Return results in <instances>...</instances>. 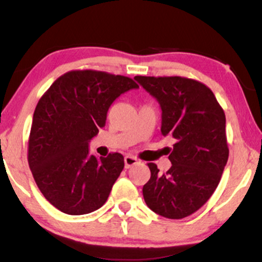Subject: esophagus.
I'll use <instances>...</instances> for the list:
<instances>
[{
	"mask_svg": "<svg viewBox=\"0 0 262 262\" xmlns=\"http://www.w3.org/2000/svg\"><path fill=\"white\" fill-rule=\"evenodd\" d=\"M124 164H125V169H129V167H132V166H134V165L139 164V160H138L135 156L127 155L124 158Z\"/></svg>",
	"mask_w": 262,
	"mask_h": 262,
	"instance_id": "obj_1",
	"label": "esophagus"
}]
</instances>
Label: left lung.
Instances as JSON below:
<instances>
[{
    "instance_id": "left-lung-1",
    "label": "left lung",
    "mask_w": 262,
    "mask_h": 262,
    "mask_svg": "<svg viewBox=\"0 0 262 262\" xmlns=\"http://www.w3.org/2000/svg\"><path fill=\"white\" fill-rule=\"evenodd\" d=\"M160 103L161 134L175 140L165 173L149 162L143 196L152 212L182 219L209 200L221 181L229 149L225 114L214 93L200 81L181 76H135Z\"/></svg>"
}]
</instances>
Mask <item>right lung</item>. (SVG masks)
<instances>
[{"label":"right lung","mask_w":262,"mask_h":262,"mask_svg":"<svg viewBox=\"0 0 262 262\" xmlns=\"http://www.w3.org/2000/svg\"><path fill=\"white\" fill-rule=\"evenodd\" d=\"M130 77L74 70L41 96L28 140V164L43 196L66 214L101 208L124 167L119 152L97 159L89 143L106 125L108 108L122 93L138 89Z\"/></svg>","instance_id":"add662e5"}]
</instances>
